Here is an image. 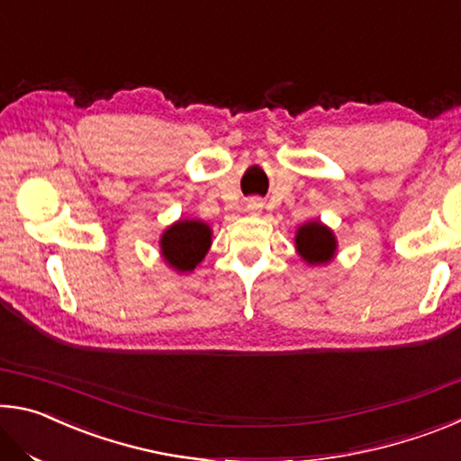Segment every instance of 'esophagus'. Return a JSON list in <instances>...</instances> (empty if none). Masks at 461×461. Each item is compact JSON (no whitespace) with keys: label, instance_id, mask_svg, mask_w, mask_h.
Masks as SVG:
<instances>
[{"label":"esophagus","instance_id":"34e87169","mask_svg":"<svg viewBox=\"0 0 461 461\" xmlns=\"http://www.w3.org/2000/svg\"><path fill=\"white\" fill-rule=\"evenodd\" d=\"M260 207H262V203H260L258 199H249V203H248V209H249V212H258Z\"/></svg>","mask_w":461,"mask_h":461}]
</instances>
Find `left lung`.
Masks as SVG:
<instances>
[{
  "label": "left lung",
  "mask_w": 461,
  "mask_h": 461,
  "mask_svg": "<svg viewBox=\"0 0 461 461\" xmlns=\"http://www.w3.org/2000/svg\"><path fill=\"white\" fill-rule=\"evenodd\" d=\"M296 249L309 264L330 262L335 252V238L325 225L311 221L296 231Z\"/></svg>",
  "instance_id": "1"
}]
</instances>
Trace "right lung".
<instances>
[{
  "instance_id": "obj_1",
  "label": "right lung",
  "mask_w": 461,
  "mask_h": 461,
  "mask_svg": "<svg viewBox=\"0 0 461 461\" xmlns=\"http://www.w3.org/2000/svg\"><path fill=\"white\" fill-rule=\"evenodd\" d=\"M160 246L170 267L181 272L193 270L212 246V230L203 221H178L165 231Z\"/></svg>"
}]
</instances>
